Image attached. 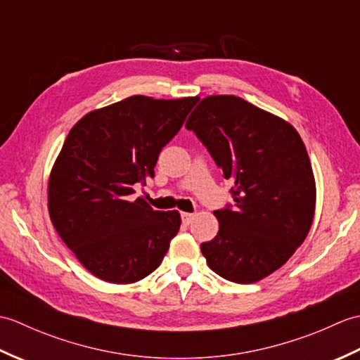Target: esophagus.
Instances as JSON below:
<instances>
[{"label": "esophagus", "instance_id": "34e87169", "mask_svg": "<svg viewBox=\"0 0 360 360\" xmlns=\"http://www.w3.org/2000/svg\"><path fill=\"white\" fill-rule=\"evenodd\" d=\"M181 218H182V223H184V224H190V223H192V221H193L195 215H193V213L182 212V213H181Z\"/></svg>", "mask_w": 360, "mask_h": 360}]
</instances>
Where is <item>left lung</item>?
Listing matches in <instances>:
<instances>
[{
	"label": "left lung",
	"mask_w": 360,
	"mask_h": 360,
	"mask_svg": "<svg viewBox=\"0 0 360 360\" xmlns=\"http://www.w3.org/2000/svg\"><path fill=\"white\" fill-rule=\"evenodd\" d=\"M193 131L226 179L233 205L215 210L219 231L201 244L213 272L249 285L285 264L307 238L316 181L295 128L235 96H209L190 114Z\"/></svg>",
	"instance_id": "8db88e82"
}]
</instances>
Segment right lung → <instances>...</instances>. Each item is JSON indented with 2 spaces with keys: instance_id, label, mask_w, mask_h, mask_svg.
I'll list each match as a JSON object with an SVG mask.
<instances>
[{
  "instance_id": "obj_1",
  "label": "right lung",
  "mask_w": 360,
  "mask_h": 360,
  "mask_svg": "<svg viewBox=\"0 0 360 360\" xmlns=\"http://www.w3.org/2000/svg\"><path fill=\"white\" fill-rule=\"evenodd\" d=\"M195 103L133 96L88 112L68 134L49 176V215L97 278L128 285L162 263L181 215L134 200V187L155 176L159 153Z\"/></svg>"
}]
</instances>
